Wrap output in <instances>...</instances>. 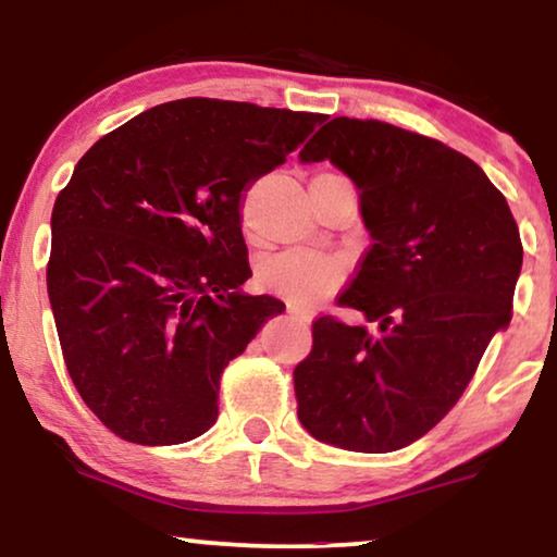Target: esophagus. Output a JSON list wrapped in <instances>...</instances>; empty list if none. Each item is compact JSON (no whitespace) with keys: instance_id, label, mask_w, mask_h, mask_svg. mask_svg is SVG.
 <instances>
[{"instance_id":"obj_1","label":"esophagus","mask_w":557,"mask_h":557,"mask_svg":"<svg viewBox=\"0 0 557 557\" xmlns=\"http://www.w3.org/2000/svg\"><path fill=\"white\" fill-rule=\"evenodd\" d=\"M286 314L292 317V322H296V324H309L311 322V314L307 309H299V307H294V304H288L286 307Z\"/></svg>"}]
</instances>
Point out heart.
<instances>
[{
    "mask_svg": "<svg viewBox=\"0 0 557 557\" xmlns=\"http://www.w3.org/2000/svg\"><path fill=\"white\" fill-rule=\"evenodd\" d=\"M258 286L286 296L296 307H311L345 281V265L337 258L314 250H281L261 261L256 271Z\"/></svg>",
    "mask_w": 557,
    "mask_h": 557,
    "instance_id": "obj_1",
    "label": "heart"
}]
</instances>
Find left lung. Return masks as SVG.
<instances>
[{
	"mask_svg": "<svg viewBox=\"0 0 557 557\" xmlns=\"http://www.w3.org/2000/svg\"><path fill=\"white\" fill-rule=\"evenodd\" d=\"M299 157L330 159L360 189L372 243L337 304L375 322L311 324L294 368L299 421L347 451H398L459 403L512 319L520 227L482 166L385 121L332 119Z\"/></svg>",
	"mask_w": 557,
	"mask_h": 557,
	"instance_id": "1",
	"label": "left lung"
}]
</instances>
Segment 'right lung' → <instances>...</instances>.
<instances>
[{
    "mask_svg": "<svg viewBox=\"0 0 557 557\" xmlns=\"http://www.w3.org/2000/svg\"><path fill=\"white\" fill-rule=\"evenodd\" d=\"M324 119L180 98L75 164L52 208L48 294L67 375L119 438L172 446L215 423L227 362L284 311L240 292L243 189Z\"/></svg>",
    "mask_w": 557,
    "mask_h": 557,
    "instance_id": "obj_1",
    "label": "right lung"
}]
</instances>
